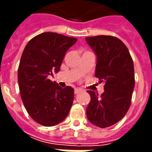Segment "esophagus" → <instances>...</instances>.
<instances>
[{"label": "esophagus", "instance_id": "34e87169", "mask_svg": "<svg viewBox=\"0 0 152 152\" xmlns=\"http://www.w3.org/2000/svg\"><path fill=\"white\" fill-rule=\"evenodd\" d=\"M80 91H81L80 89H75V90H74V93H75V94H79Z\"/></svg>", "mask_w": 152, "mask_h": 152}]
</instances>
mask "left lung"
<instances>
[{
    "instance_id": "left-lung-1",
    "label": "left lung",
    "mask_w": 152,
    "mask_h": 152,
    "mask_svg": "<svg viewBox=\"0 0 152 152\" xmlns=\"http://www.w3.org/2000/svg\"><path fill=\"white\" fill-rule=\"evenodd\" d=\"M85 39L96 54L95 75L105 83L101 96L87 91L91 102L86 115L94 125L107 128L119 122L130 107L134 88V62L127 46L117 37L98 35Z\"/></svg>"
}]
</instances>
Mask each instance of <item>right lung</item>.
<instances>
[{"mask_svg":"<svg viewBox=\"0 0 152 152\" xmlns=\"http://www.w3.org/2000/svg\"><path fill=\"white\" fill-rule=\"evenodd\" d=\"M77 39L45 32L31 39L21 56L18 81L22 101L36 123L54 126L66 118L73 102L74 90L61 88L48 79L59 72L67 50Z\"/></svg>","mask_w":152,"mask_h":152,"instance_id":"add662e5","label":"right lung"}]
</instances>
